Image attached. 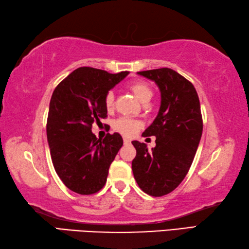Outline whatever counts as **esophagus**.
<instances>
[{"instance_id": "1", "label": "esophagus", "mask_w": 249, "mask_h": 249, "mask_svg": "<svg viewBox=\"0 0 249 249\" xmlns=\"http://www.w3.org/2000/svg\"><path fill=\"white\" fill-rule=\"evenodd\" d=\"M123 142H124V144H126V146H127V144H130V140L127 139V138H124Z\"/></svg>"}]
</instances>
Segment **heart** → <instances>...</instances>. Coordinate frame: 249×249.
Listing matches in <instances>:
<instances>
[{
  "label": "heart",
  "mask_w": 249,
  "mask_h": 249,
  "mask_svg": "<svg viewBox=\"0 0 249 249\" xmlns=\"http://www.w3.org/2000/svg\"><path fill=\"white\" fill-rule=\"evenodd\" d=\"M129 89L138 98V100L142 103L149 101L152 97V90L147 84L142 81H136L129 85ZM105 106L107 110H111L114 106V93L109 91L105 97ZM140 128V123L136 120L129 119V117H121L114 123V129L117 132L123 134L124 136H133Z\"/></svg>",
  "instance_id": "1"
}]
</instances>
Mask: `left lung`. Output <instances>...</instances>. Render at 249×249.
Here are the masks:
<instances>
[{"instance_id":"obj_1","label":"left lung","mask_w":249,"mask_h":249,"mask_svg":"<svg viewBox=\"0 0 249 249\" xmlns=\"http://www.w3.org/2000/svg\"><path fill=\"white\" fill-rule=\"evenodd\" d=\"M157 84L161 106L155 121L142 133L156 136V147L134 140V178L142 191L153 197L168 195L182 183L195 158L202 134L199 98L191 81L168 67L138 71Z\"/></svg>"}]
</instances>
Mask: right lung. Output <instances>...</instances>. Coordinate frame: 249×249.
<instances>
[{"label": "right lung", "mask_w": 249, "mask_h": 249, "mask_svg": "<svg viewBox=\"0 0 249 249\" xmlns=\"http://www.w3.org/2000/svg\"><path fill=\"white\" fill-rule=\"evenodd\" d=\"M127 75L79 67L53 91L47 122L52 163L65 186L80 195L105 186L110 165L123 146L120 134L98 139L91 127L107 117L106 94Z\"/></svg>", "instance_id": "1"}]
</instances>
